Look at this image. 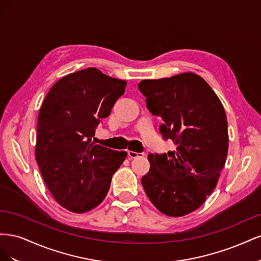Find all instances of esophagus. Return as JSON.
<instances>
[{"instance_id": "1", "label": "esophagus", "mask_w": 261, "mask_h": 261, "mask_svg": "<svg viewBox=\"0 0 261 261\" xmlns=\"http://www.w3.org/2000/svg\"><path fill=\"white\" fill-rule=\"evenodd\" d=\"M127 154H128L130 159H135V158H139V156L145 155L144 152H135V151H129V150L127 151Z\"/></svg>"}]
</instances>
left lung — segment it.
<instances>
[{
    "label": "left lung",
    "instance_id": "1",
    "mask_svg": "<svg viewBox=\"0 0 261 261\" xmlns=\"http://www.w3.org/2000/svg\"><path fill=\"white\" fill-rule=\"evenodd\" d=\"M159 130L176 149L149 153L150 170L141 184L154 207L170 217L198 209L215 189L228 149L224 108L211 87L194 73L138 85Z\"/></svg>",
    "mask_w": 261,
    "mask_h": 261
}]
</instances>
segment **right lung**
<instances>
[{"label": "right lung", "mask_w": 261, "mask_h": 261, "mask_svg": "<svg viewBox=\"0 0 261 261\" xmlns=\"http://www.w3.org/2000/svg\"><path fill=\"white\" fill-rule=\"evenodd\" d=\"M126 82L86 68L53 85L38 116L36 159L50 193L75 213L106 198L112 175L127 156L92 143L97 126L125 92Z\"/></svg>", "instance_id": "obj_1"}]
</instances>
